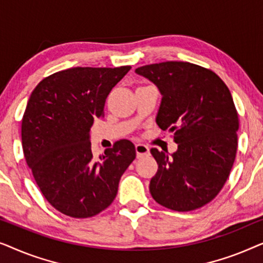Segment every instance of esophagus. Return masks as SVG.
Returning <instances> with one entry per match:
<instances>
[{
	"instance_id": "esophagus-1",
	"label": "esophagus",
	"mask_w": 263,
	"mask_h": 263,
	"mask_svg": "<svg viewBox=\"0 0 263 263\" xmlns=\"http://www.w3.org/2000/svg\"><path fill=\"white\" fill-rule=\"evenodd\" d=\"M135 149H136V156H138V158L148 156L149 153L148 147L142 145V143H138V145H135Z\"/></svg>"
}]
</instances>
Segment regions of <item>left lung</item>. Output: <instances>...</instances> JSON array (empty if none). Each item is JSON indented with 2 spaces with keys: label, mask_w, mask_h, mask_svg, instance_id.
I'll list each match as a JSON object with an SVG mask.
<instances>
[{
  "label": "left lung",
  "mask_w": 263,
  "mask_h": 263,
  "mask_svg": "<svg viewBox=\"0 0 263 263\" xmlns=\"http://www.w3.org/2000/svg\"><path fill=\"white\" fill-rule=\"evenodd\" d=\"M135 73L159 89L156 122L174 133L177 151L151 149L158 171L151 195L178 212L196 210L218 195L237 152L238 115L228 86L217 74L189 62H161L139 67Z\"/></svg>",
  "instance_id": "8db88e82"
}]
</instances>
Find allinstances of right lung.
I'll use <instances>...</instances> for the list:
<instances>
[{"label":"right lung","instance_id":"add662e5","mask_svg":"<svg viewBox=\"0 0 263 263\" xmlns=\"http://www.w3.org/2000/svg\"><path fill=\"white\" fill-rule=\"evenodd\" d=\"M129 66L75 67L37 85L27 102L21 140L24 156L48 202L73 218H89L112 203L135 146L120 140L95 158L89 130L104 116L105 100Z\"/></svg>","mask_w":263,"mask_h":263}]
</instances>
